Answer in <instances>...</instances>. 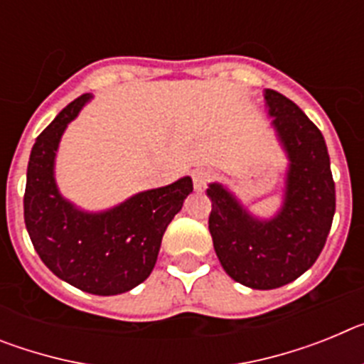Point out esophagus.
<instances>
[{
    "mask_svg": "<svg viewBox=\"0 0 364 364\" xmlns=\"http://www.w3.org/2000/svg\"><path fill=\"white\" fill-rule=\"evenodd\" d=\"M213 178V171L208 169V167H198L193 171V184H195V189H204L208 186V182Z\"/></svg>",
    "mask_w": 364,
    "mask_h": 364,
    "instance_id": "esophagus-1",
    "label": "esophagus"
}]
</instances>
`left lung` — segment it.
I'll return each mask as SVG.
<instances>
[{
	"mask_svg": "<svg viewBox=\"0 0 364 364\" xmlns=\"http://www.w3.org/2000/svg\"><path fill=\"white\" fill-rule=\"evenodd\" d=\"M264 98L291 162L282 211L259 222L226 189L208 188V224L218 260L231 279L253 290L281 288L311 268L336 213V182L321 131L281 92L266 89Z\"/></svg>",
	"mask_w": 364,
	"mask_h": 364,
	"instance_id": "obj_1",
	"label": "left lung"
}]
</instances>
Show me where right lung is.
<instances>
[{
  "label": "right lung",
  "instance_id": "1",
  "mask_svg": "<svg viewBox=\"0 0 364 364\" xmlns=\"http://www.w3.org/2000/svg\"><path fill=\"white\" fill-rule=\"evenodd\" d=\"M89 95L70 102L32 146L23 217L32 246L62 281L92 295H118L146 281L159 257L164 231L193 191L189 176L166 188L138 193L107 213L89 215L63 200L53 166L67 124Z\"/></svg>",
  "mask_w": 364,
  "mask_h": 364
}]
</instances>
